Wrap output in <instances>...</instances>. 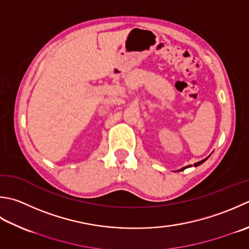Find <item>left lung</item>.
<instances>
[{
	"mask_svg": "<svg viewBox=\"0 0 249 249\" xmlns=\"http://www.w3.org/2000/svg\"><path fill=\"white\" fill-rule=\"evenodd\" d=\"M208 158H209V157H207L206 159H204V160H199V162H197V163L194 164V167L199 166V165H201V164H203L204 162H205V160H206ZM189 167H191V165H188V166H186V167H182V168H180L179 170H177V172H181V170H184V169H186V168H189Z\"/></svg>",
	"mask_w": 249,
	"mask_h": 249,
	"instance_id": "1",
	"label": "left lung"
}]
</instances>
